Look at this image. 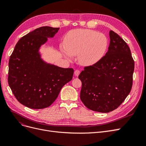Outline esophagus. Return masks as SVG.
Returning <instances> with one entry per match:
<instances>
[{
  "instance_id": "34e87169",
  "label": "esophagus",
  "mask_w": 146,
  "mask_h": 146,
  "mask_svg": "<svg viewBox=\"0 0 146 146\" xmlns=\"http://www.w3.org/2000/svg\"><path fill=\"white\" fill-rule=\"evenodd\" d=\"M80 71L79 70H78V69L75 70V72H74V74H75V75H76V76H78V75L80 74Z\"/></svg>"
}]
</instances>
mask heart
I'll use <instances>...</instances> for the list:
<instances>
[{
    "mask_svg": "<svg viewBox=\"0 0 146 146\" xmlns=\"http://www.w3.org/2000/svg\"><path fill=\"white\" fill-rule=\"evenodd\" d=\"M108 45V39L103 33L89 29H75L66 35L63 51L68 58L78 55L82 64L91 66L103 58Z\"/></svg>",
    "mask_w": 146,
    "mask_h": 146,
    "instance_id": "1",
    "label": "heart"
}]
</instances>
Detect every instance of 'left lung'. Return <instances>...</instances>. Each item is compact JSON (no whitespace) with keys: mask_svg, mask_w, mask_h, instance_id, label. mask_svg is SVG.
I'll list each match as a JSON object with an SVG mask.
<instances>
[{"mask_svg":"<svg viewBox=\"0 0 146 146\" xmlns=\"http://www.w3.org/2000/svg\"><path fill=\"white\" fill-rule=\"evenodd\" d=\"M110 38L105 55L96 64L85 66L78 76L82 102L88 108L101 113L119 107L133 85L135 63L130 48L113 30Z\"/></svg>","mask_w":146,"mask_h":146,"instance_id":"obj_1","label":"left lung"}]
</instances>
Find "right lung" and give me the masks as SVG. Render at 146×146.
Wrapping results in <instances>:
<instances>
[{
  "mask_svg": "<svg viewBox=\"0 0 146 146\" xmlns=\"http://www.w3.org/2000/svg\"><path fill=\"white\" fill-rule=\"evenodd\" d=\"M59 29L45 26L29 33L17 42L10 57L8 84L16 99L30 108L49 107L72 79V68L47 64L38 52L47 37H54Z\"/></svg>",
  "mask_w": 146,
  "mask_h": 146,
  "instance_id": "1",
  "label": "right lung"
}]
</instances>
